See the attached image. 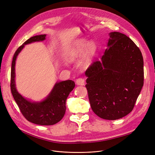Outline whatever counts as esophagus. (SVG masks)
Here are the masks:
<instances>
[{
	"label": "esophagus",
	"instance_id": "obj_1",
	"mask_svg": "<svg viewBox=\"0 0 155 155\" xmlns=\"http://www.w3.org/2000/svg\"><path fill=\"white\" fill-rule=\"evenodd\" d=\"M76 84L78 85H84L85 80L83 78H78L76 80Z\"/></svg>",
	"mask_w": 155,
	"mask_h": 155
}]
</instances>
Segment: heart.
I'll return each instance as SVG.
<instances>
[{"label":"heart","instance_id":"b5f03b06","mask_svg":"<svg viewBox=\"0 0 155 155\" xmlns=\"http://www.w3.org/2000/svg\"><path fill=\"white\" fill-rule=\"evenodd\" d=\"M85 56L84 58V63L85 66H88L92 62L96 51L97 46L92 42L87 46V42L84 40H81L71 47L68 51V56L70 59H73L82 54L85 50Z\"/></svg>","mask_w":155,"mask_h":155}]
</instances>
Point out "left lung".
I'll return each mask as SVG.
<instances>
[{
    "instance_id": "1",
    "label": "left lung",
    "mask_w": 155,
    "mask_h": 155,
    "mask_svg": "<svg viewBox=\"0 0 155 155\" xmlns=\"http://www.w3.org/2000/svg\"><path fill=\"white\" fill-rule=\"evenodd\" d=\"M110 39L101 59L85 71V87L93 112L106 120L120 119L131 112L144 84L143 58L136 44L119 32Z\"/></svg>"
}]
</instances>
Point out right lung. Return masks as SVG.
Here are the masks:
<instances>
[{"label": "right lung", "instance_id": "obj_1", "mask_svg": "<svg viewBox=\"0 0 155 155\" xmlns=\"http://www.w3.org/2000/svg\"><path fill=\"white\" fill-rule=\"evenodd\" d=\"M46 35L32 36L20 46L15 51L12 61L11 73V90L15 101L17 103L23 116L32 123L49 126L58 123L63 117L66 111V101L68 95L75 87L72 80L56 83L46 99L39 103L27 101L20 95L15 86V63L17 56L24 45L45 39Z\"/></svg>", "mask_w": 155, "mask_h": 155}]
</instances>
